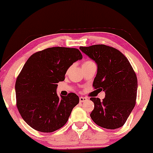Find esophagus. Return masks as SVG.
Returning a JSON list of instances; mask_svg holds the SVG:
<instances>
[{"mask_svg": "<svg viewBox=\"0 0 153 153\" xmlns=\"http://www.w3.org/2000/svg\"><path fill=\"white\" fill-rule=\"evenodd\" d=\"M79 99H80V102H85V101H88V99L86 97H82V96H80L79 98Z\"/></svg>", "mask_w": 153, "mask_h": 153, "instance_id": "34e87169", "label": "esophagus"}]
</instances>
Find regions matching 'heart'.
Wrapping results in <instances>:
<instances>
[{
    "mask_svg": "<svg viewBox=\"0 0 153 153\" xmlns=\"http://www.w3.org/2000/svg\"><path fill=\"white\" fill-rule=\"evenodd\" d=\"M88 62H91V61H85V62H84L83 64H85V63H88ZM83 64H82V65H83Z\"/></svg>",
    "mask_w": 153,
    "mask_h": 153,
    "instance_id": "heart-1",
    "label": "heart"
}]
</instances>
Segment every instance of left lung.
<instances>
[{
    "mask_svg": "<svg viewBox=\"0 0 153 153\" xmlns=\"http://www.w3.org/2000/svg\"><path fill=\"white\" fill-rule=\"evenodd\" d=\"M97 64L93 86L105 92V98H91L94 109L92 120L100 127L114 129L122 127L135 106L137 78L131 64L120 51L104 45L80 47Z\"/></svg>",
    "mask_w": 153,
    "mask_h": 153,
    "instance_id": "left-lung-1",
    "label": "left lung"
}]
</instances>
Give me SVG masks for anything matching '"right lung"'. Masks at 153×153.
<instances>
[{
	"label": "right lung",
	"instance_id": "add662e5",
	"mask_svg": "<svg viewBox=\"0 0 153 153\" xmlns=\"http://www.w3.org/2000/svg\"><path fill=\"white\" fill-rule=\"evenodd\" d=\"M82 58L78 49L55 47L33 54L27 59L16 81V106L31 128L52 132L68 122L79 103L74 93L57 96V84L65 80L68 68Z\"/></svg>",
	"mask_w": 153,
	"mask_h": 153
}]
</instances>
